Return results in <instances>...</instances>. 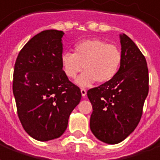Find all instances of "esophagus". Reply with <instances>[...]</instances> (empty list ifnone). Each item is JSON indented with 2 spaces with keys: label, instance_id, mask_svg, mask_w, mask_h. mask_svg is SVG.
<instances>
[{
  "label": "esophagus",
  "instance_id": "esophagus-1",
  "mask_svg": "<svg viewBox=\"0 0 160 160\" xmlns=\"http://www.w3.org/2000/svg\"><path fill=\"white\" fill-rule=\"evenodd\" d=\"M80 92H81V95L83 98H85L86 96V89H81L80 90Z\"/></svg>",
  "mask_w": 160,
  "mask_h": 160
}]
</instances>
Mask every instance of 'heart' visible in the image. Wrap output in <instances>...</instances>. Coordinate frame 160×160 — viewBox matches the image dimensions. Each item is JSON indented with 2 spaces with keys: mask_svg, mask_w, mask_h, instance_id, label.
Instances as JSON below:
<instances>
[{
  "mask_svg": "<svg viewBox=\"0 0 160 160\" xmlns=\"http://www.w3.org/2000/svg\"><path fill=\"white\" fill-rule=\"evenodd\" d=\"M122 63V53L114 45L99 39H88L75 44L74 53L64 52L61 55L62 70L68 78L74 79L78 86H89L96 80L108 83L119 73Z\"/></svg>",
  "mask_w": 160,
  "mask_h": 160,
  "instance_id": "b5f03b06",
  "label": "heart"
}]
</instances>
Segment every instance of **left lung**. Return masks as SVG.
Masks as SVG:
<instances>
[{"mask_svg":"<svg viewBox=\"0 0 160 160\" xmlns=\"http://www.w3.org/2000/svg\"><path fill=\"white\" fill-rule=\"evenodd\" d=\"M122 63L113 80L90 89L92 105L90 128L108 144L122 142L134 131L148 94V69L145 57L125 34L119 35Z\"/></svg>","mask_w":160,"mask_h":160,"instance_id":"left-lung-1","label":"left lung"}]
</instances>
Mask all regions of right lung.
<instances>
[{
  "label": "right lung",
  "mask_w": 160,
  "mask_h": 160,
  "mask_svg": "<svg viewBox=\"0 0 160 160\" xmlns=\"http://www.w3.org/2000/svg\"><path fill=\"white\" fill-rule=\"evenodd\" d=\"M64 33L48 29L30 39L17 58L12 91L23 129L37 141L56 139L67 129L72 111L80 103V88L62 70Z\"/></svg>",
  "instance_id": "1"
}]
</instances>
